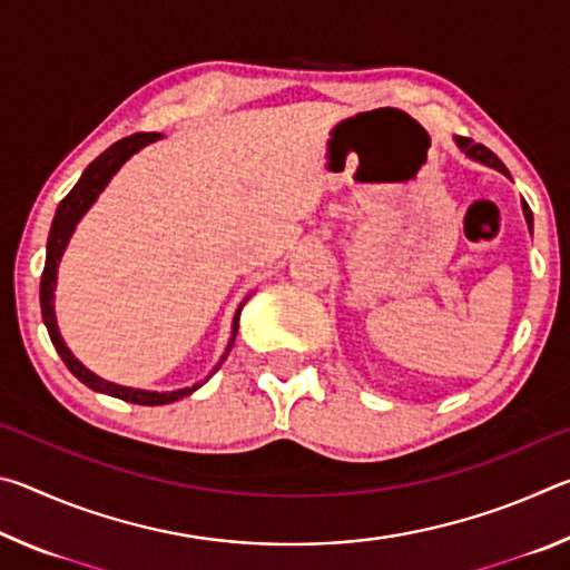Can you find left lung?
<instances>
[{"instance_id": "8db88e82", "label": "left lung", "mask_w": 570, "mask_h": 570, "mask_svg": "<svg viewBox=\"0 0 570 570\" xmlns=\"http://www.w3.org/2000/svg\"><path fill=\"white\" fill-rule=\"evenodd\" d=\"M455 146H458L462 153H465V156H468L470 160L482 163V166H488V168H495V170L503 173V176L510 178L508 168L503 166V163H500V158L495 156L493 150H488L485 146H478V142H472L470 138H455ZM523 216H525L528 230H530V234H533V214H530V208H528L525 200H523Z\"/></svg>"}]
</instances>
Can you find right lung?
<instances>
[{"label":"right lung","instance_id":"add662e5","mask_svg":"<svg viewBox=\"0 0 570 570\" xmlns=\"http://www.w3.org/2000/svg\"><path fill=\"white\" fill-rule=\"evenodd\" d=\"M160 138H163L160 132H135V135H130V138H122L118 142H112L108 150L100 153V156L95 158L88 168H85L80 180L75 183V188L67 193V196L62 198V204L57 206V210H55L50 236H47V258H45V272H42V282H40L42 320H45L47 334H50L57 354H60L62 362L67 364V370H70L77 380H80L82 384H88V387L95 390V392L110 394V397H118V400L132 402V404H148V407H156V404H170V402H178L183 397H188V394L196 392L200 384H206L210 380V374L218 372V366L224 364V360L230 352V346H234L236 332H238V316H240V308H244V304H246V298L236 308L234 324H230V340L226 344L224 356H220V362L214 366V372H210L204 382L193 384V387H183V390H173V392H156V390L125 387V384H115V382L102 380L95 372H90L80 360H77V356L70 352V346L65 344L62 334H60V326H57L55 292H57V268H60L62 254H65L67 244H70L77 224H80L82 216L92 208L95 200L100 198V193L108 188V183L112 180L115 173H118L125 166V163H128L135 156V153L150 146V142L160 140Z\"/></svg>","mask_w":570,"mask_h":570}]
</instances>
